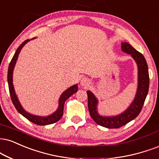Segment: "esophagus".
Listing matches in <instances>:
<instances>
[{
    "instance_id": "34e87169",
    "label": "esophagus",
    "mask_w": 159,
    "mask_h": 159,
    "mask_svg": "<svg viewBox=\"0 0 159 159\" xmlns=\"http://www.w3.org/2000/svg\"><path fill=\"white\" fill-rule=\"evenodd\" d=\"M81 85L84 86V87H87V86L89 85V84H90V80L88 78H83L81 80Z\"/></svg>"
}]
</instances>
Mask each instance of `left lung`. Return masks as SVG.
Returning a JSON list of instances; mask_svg holds the SVG:
<instances>
[{"instance_id": "1", "label": "left lung", "mask_w": 159, "mask_h": 159, "mask_svg": "<svg viewBox=\"0 0 159 159\" xmlns=\"http://www.w3.org/2000/svg\"><path fill=\"white\" fill-rule=\"evenodd\" d=\"M121 49L124 52L130 54L136 61L139 67V86L135 98L129 108L125 112L115 117H103L97 112L96 106L98 101L90 91H87L88 109L90 116L96 124L102 127L116 129L123 127L139 116L142 110L145 99L149 90L150 78L148 66L144 55L138 52L128 43H121Z\"/></svg>"}]
</instances>
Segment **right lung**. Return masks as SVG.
<instances>
[{"instance_id":"add662e5","label":"right lung","mask_w":159,"mask_h":159,"mask_svg":"<svg viewBox=\"0 0 159 159\" xmlns=\"http://www.w3.org/2000/svg\"><path fill=\"white\" fill-rule=\"evenodd\" d=\"M30 40L27 39L26 41L23 42V43L18 47V48L17 49L16 52H15L14 56L12 58V60L10 61V64H9V69H8V74H7V80H8V85H9V93H10L11 99L14 104L15 107L16 108V110H18V112H20L23 116H24L26 119H28L29 121L32 122V123L38 124V125H47V124H54L55 122H57L61 119L62 117L63 113H64V103L67 99L71 96L72 95H73L74 93H75L78 91V87L77 85H74L72 87H70L69 89H66L64 93H63V94L61 95L59 99V106L58 110L53 114L50 115V116H47V117H40V116H36L31 115L28 112H26L24 109L22 108L21 105L20 104L19 101L17 98L16 95H15L14 87H13V84H12V72H13V69H14L15 64L16 63L17 59H18V55L20 53V50L23 48V47Z\"/></svg>"}]
</instances>
